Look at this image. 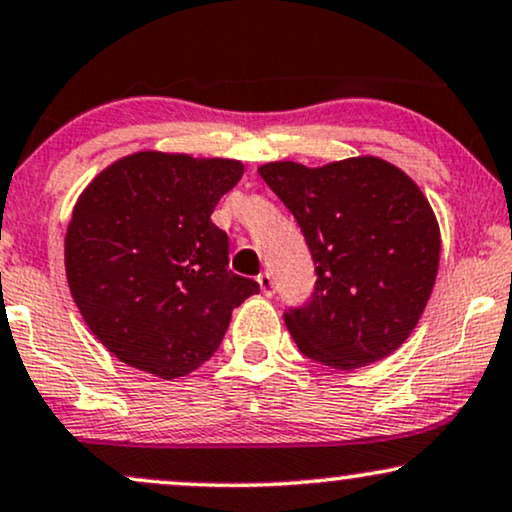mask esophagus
<instances>
[{
    "instance_id": "34e87169",
    "label": "esophagus",
    "mask_w": 512,
    "mask_h": 512,
    "mask_svg": "<svg viewBox=\"0 0 512 512\" xmlns=\"http://www.w3.org/2000/svg\"><path fill=\"white\" fill-rule=\"evenodd\" d=\"M257 283H260L262 293L267 295V298H272V295L276 293V283H274V276L269 272H262L260 276H257Z\"/></svg>"
}]
</instances>
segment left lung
Masks as SVG:
<instances>
[{
    "mask_svg": "<svg viewBox=\"0 0 512 512\" xmlns=\"http://www.w3.org/2000/svg\"><path fill=\"white\" fill-rule=\"evenodd\" d=\"M257 171L298 221L315 262L310 300L283 315L300 353L357 369L403 346L432 295L441 252L439 224L412 178L377 157Z\"/></svg>",
    "mask_w": 512,
    "mask_h": 512,
    "instance_id": "obj_1",
    "label": "left lung"
}]
</instances>
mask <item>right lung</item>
I'll return each mask as SVG.
<instances>
[{
  "instance_id": "add662e5",
  "label": "right lung",
  "mask_w": 512,
  "mask_h": 512,
  "mask_svg": "<svg viewBox=\"0 0 512 512\" xmlns=\"http://www.w3.org/2000/svg\"><path fill=\"white\" fill-rule=\"evenodd\" d=\"M243 176L233 159L138 152L73 207L66 279L90 331L126 365L176 379L217 353L231 312L260 283L229 269L212 212Z\"/></svg>"
}]
</instances>
